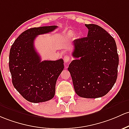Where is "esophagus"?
Here are the masks:
<instances>
[{
    "mask_svg": "<svg viewBox=\"0 0 129 129\" xmlns=\"http://www.w3.org/2000/svg\"><path fill=\"white\" fill-rule=\"evenodd\" d=\"M70 56H67V55H66V56H64V57H63V60H64L65 63L69 62V61H70Z\"/></svg>",
    "mask_w": 129,
    "mask_h": 129,
    "instance_id": "esophagus-1",
    "label": "esophagus"
}]
</instances>
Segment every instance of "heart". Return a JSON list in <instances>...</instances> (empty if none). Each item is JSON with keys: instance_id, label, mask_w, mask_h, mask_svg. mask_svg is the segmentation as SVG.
Returning a JSON list of instances; mask_svg holds the SVG:
<instances>
[{"instance_id": "b5f03b06", "label": "heart", "mask_w": 129, "mask_h": 129, "mask_svg": "<svg viewBox=\"0 0 129 129\" xmlns=\"http://www.w3.org/2000/svg\"><path fill=\"white\" fill-rule=\"evenodd\" d=\"M73 35H74V32L72 30L66 31V32H64V34H63V36H64V37L67 39H71L72 37L73 36Z\"/></svg>"}]
</instances>
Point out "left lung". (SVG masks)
<instances>
[{"label":"left lung","mask_w":129,"mask_h":129,"mask_svg":"<svg viewBox=\"0 0 129 129\" xmlns=\"http://www.w3.org/2000/svg\"><path fill=\"white\" fill-rule=\"evenodd\" d=\"M87 37L73 41L74 51L68 70L76 94L83 98L103 97L117 77L119 56L115 40L98 25L85 24Z\"/></svg>","instance_id":"1"}]
</instances>
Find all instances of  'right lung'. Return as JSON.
Segmentation results:
<instances>
[{
	"label": "right lung",
	"instance_id": "right-lung-1",
	"mask_svg": "<svg viewBox=\"0 0 129 129\" xmlns=\"http://www.w3.org/2000/svg\"><path fill=\"white\" fill-rule=\"evenodd\" d=\"M57 25L34 27L22 32L11 47L9 69L15 88L32 103L54 97L57 80L63 70V59L43 60L35 50L34 40L39 35L53 32Z\"/></svg>",
	"mask_w": 129,
	"mask_h": 129
}]
</instances>
